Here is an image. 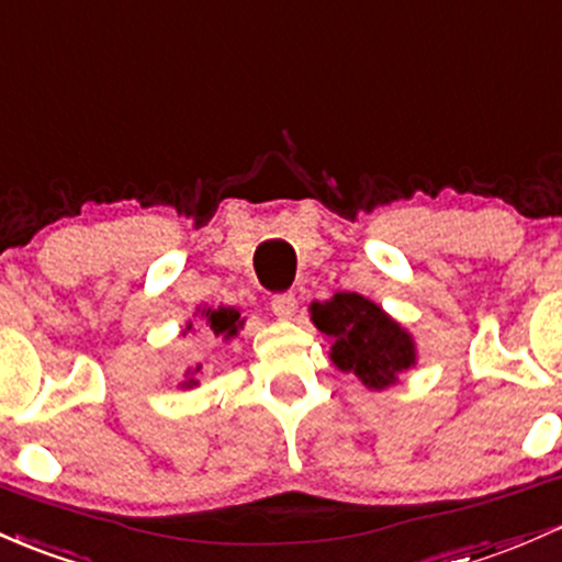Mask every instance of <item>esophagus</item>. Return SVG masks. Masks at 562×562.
Instances as JSON below:
<instances>
[{
    "mask_svg": "<svg viewBox=\"0 0 562 562\" xmlns=\"http://www.w3.org/2000/svg\"><path fill=\"white\" fill-rule=\"evenodd\" d=\"M295 304H299V301H295L293 293L271 295V312H274L280 319H291L295 312Z\"/></svg>",
    "mask_w": 562,
    "mask_h": 562,
    "instance_id": "esophagus-1",
    "label": "esophagus"
}]
</instances>
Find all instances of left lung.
<instances>
[{
  "label": "left lung",
  "mask_w": 562,
  "mask_h": 562,
  "mask_svg": "<svg viewBox=\"0 0 562 562\" xmlns=\"http://www.w3.org/2000/svg\"><path fill=\"white\" fill-rule=\"evenodd\" d=\"M312 323L330 338V360L368 390H386L416 366V344L400 323L360 293H336L310 306Z\"/></svg>",
  "instance_id": "obj_1"
}]
</instances>
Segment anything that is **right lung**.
<instances>
[{"label":"right lung","mask_w":562,"mask_h":562,"mask_svg":"<svg viewBox=\"0 0 562 562\" xmlns=\"http://www.w3.org/2000/svg\"><path fill=\"white\" fill-rule=\"evenodd\" d=\"M200 312V319L202 325H205L207 333H213L215 338H224V341H229L232 336H237V330L243 328L245 319L239 317L237 310H232V306H218V310H196ZM191 330V323H187V330H183V336ZM202 371V366L196 368H189L187 371V381H181V390H191V386H196L200 381H196V373Z\"/></svg>","instance_id":"add662e5"}]
</instances>
